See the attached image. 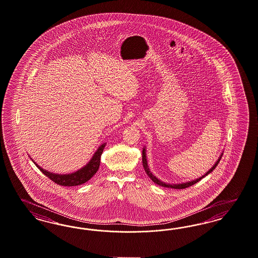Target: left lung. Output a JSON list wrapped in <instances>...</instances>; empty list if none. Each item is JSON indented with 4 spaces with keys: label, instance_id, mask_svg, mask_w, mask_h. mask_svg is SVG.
<instances>
[{
    "label": "left lung",
    "instance_id": "left-lung-1",
    "mask_svg": "<svg viewBox=\"0 0 258 258\" xmlns=\"http://www.w3.org/2000/svg\"><path fill=\"white\" fill-rule=\"evenodd\" d=\"M222 156H223V153L221 154V156L219 157V159H218V161L215 162V164L210 168L209 171L207 172L204 176H202L201 178L199 179H196V180H194V181H186V182H182V183H174V184H170V183H165V182H163V181H161V180H159L158 178H156L154 175L152 174V172L150 171V169H149V167H148V164H147V160H146V153H145V148H143V168H144V170L146 172V174L148 175V177L152 180L155 183H157V184H159V185H161V186H163V187H170V188H175V189H182V188H186V187H189L191 185H193V184H195L196 182H198V181H200L201 179H203L204 177H206L207 175H209L210 173L213 171L214 169H215V167L218 165V163H219L220 160H221V158H222Z\"/></svg>",
    "mask_w": 258,
    "mask_h": 258
}]
</instances>
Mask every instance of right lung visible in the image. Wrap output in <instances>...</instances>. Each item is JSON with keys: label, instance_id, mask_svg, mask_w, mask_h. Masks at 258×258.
Returning a JSON list of instances; mask_svg holds the SVG:
<instances>
[{"label": "right lung", "instance_id": "1", "mask_svg": "<svg viewBox=\"0 0 258 258\" xmlns=\"http://www.w3.org/2000/svg\"><path fill=\"white\" fill-rule=\"evenodd\" d=\"M104 147H105V143H103L102 145H100L98 147V149L96 150L95 155L91 159V161L88 162L83 168L79 169L78 171L71 173V174L60 175V174L50 173L49 171L43 169L42 167H40L36 162H33L40 169V171L48 177V179L54 181L55 183L60 184V185H64V186H76V185L82 184V183L89 181L96 174V171L99 168L100 157L103 152Z\"/></svg>", "mask_w": 258, "mask_h": 258}]
</instances>
